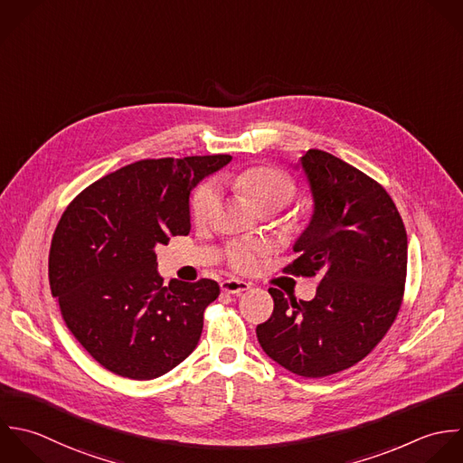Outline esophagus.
<instances>
[{"label": "esophagus", "mask_w": 463, "mask_h": 463, "mask_svg": "<svg viewBox=\"0 0 463 463\" xmlns=\"http://www.w3.org/2000/svg\"><path fill=\"white\" fill-rule=\"evenodd\" d=\"M250 287H252L250 283L240 281V279H225V281H222V290H223L225 294H236V296H240V294L247 292Z\"/></svg>", "instance_id": "esophagus-1"}]
</instances>
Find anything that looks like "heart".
Segmentation results:
<instances>
[{"label": "heart", "mask_w": 463, "mask_h": 463, "mask_svg": "<svg viewBox=\"0 0 463 463\" xmlns=\"http://www.w3.org/2000/svg\"><path fill=\"white\" fill-rule=\"evenodd\" d=\"M227 185L245 194L260 211H278L290 203L298 185L294 178L272 165H252L222 178ZM220 196L214 184L205 182L196 187L191 198V214L196 223H207L218 211ZM267 254V245L260 240H238L227 249V260L238 272H254Z\"/></svg>", "instance_id": "obj_1"}]
</instances>
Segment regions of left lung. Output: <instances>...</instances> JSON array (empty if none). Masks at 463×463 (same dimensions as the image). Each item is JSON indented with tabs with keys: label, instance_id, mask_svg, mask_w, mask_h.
Segmentation results:
<instances>
[{
	"label": "left lung",
	"instance_id": "obj_1",
	"mask_svg": "<svg viewBox=\"0 0 463 463\" xmlns=\"http://www.w3.org/2000/svg\"><path fill=\"white\" fill-rule=\"evenodd\" d=\"M301 167L314 214L283 270L319 278L312 301L269 288L274 312L258 325L263 352L285 370L319 379L363 361L388 334L404 298L408 234L386 189L346 164L308 149Z\"/></svg>",
	"mask_w": 463,
	"mask_h": 463
}]
</instances>
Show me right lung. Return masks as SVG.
I'll return each mask as SVG.
<instances>
[{
  "instance_id": "right-lung-1",
  "label": "right lung",
  "mask_w": 463,
  "mask_h": 463,
  "mask_svg": "<svg viewBox=\"0 0 463 463\" xmlns=\"http://www.w3.org/2000/svg\"><path fill=\"white\" fill-rule=\"evenodd\" d=\"M231 155L147 158L102 176L62 213L50 245L48 279L61 316L106 370L151 381L196 348L213 279L158 276L155 247L191 231L193 187Z\"/></svg>"
}]
</instances>
